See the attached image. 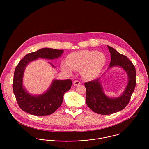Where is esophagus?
<instances>
[{
  "label": "esophagus",
  "mask_w": 149,
  "mask_h": 149,
  "mask_svg": "<svg viewBox=\"0 0 149 149\" xmlns=\"http://www.w3.org/2000/svg\"><path fill=\"white\" fill-rule=\"evenodd\" d=\"M80 83H80L79 81L76 80V81H74L73 82V85H74V86H77V85L80 84Z\"/></svg>",
  "instance_id": "1"
}]
</instances>
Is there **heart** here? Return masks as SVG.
<instances>
[{
	"label": "heart",
	"mask_w": 149,
	"mask_h": 149,
	"mask_svg": "<svg viewBox=\"0 0 149 149\" xmlns=\"http://www.w3.org/2000/svg\"><path fill=\"white\" fill-rule=\"evenodd\" d=\"M106 55L96 50H80L69 54L67 62H63L62 68L69 72L80 70L86 79H93L102 71L106 63Z\"/></svg>",
	"instance_id": "obj_1"
}]
</instances>
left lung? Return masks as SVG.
I'll return each instance as SVG.
<instances>
[{
	"label": "left lung",
	"mask_w": 149,
	"mask_h": 149,
	"mask_svg": "<svg viewBox=\"0 0 149 149\" xmlns=\"http://www.w3.org/2000/svg\"><path fill=\"white\" fill-rule=\"evenodd\" d=\"M111 53V62L108 69L120 67L127 74V84L118 97H109L104 93L100 79L84 84L86 88V103L93 112L101 115H110L123 109L130 100L136 85V71L134 65L127 57L107 46Z\"/></svg>",
	"instance_id": "left-lung-1"
}]
</instances>
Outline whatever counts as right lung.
Masks as SVG:
<instances>
[{"mask_svg":"<svg viewBox=\"0 0 149 149\" xmlns=\"http://www.w3.org/2000/svg\"><path fill=\"white\" fill-rule=\"evenodd\" d=\"M63 50L42 48L26 54L15 68L13 84V92L22 109L31 115L45 116L54 112L63 101L64 94L72 86L71 80H53L48 89L40 95H31L23 85V79L27 65L38 58L57 59L64 53ZM53 67L55 66L49 63Z\"/></svg>","mask_w":149,"mask_h":149,"instance_id":"add662e5","label":"right lung"}]
</instances>
